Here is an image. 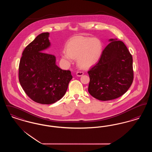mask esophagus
I'll return each mask as SVG.
<instances>
[{
	"label": "esophagus",
	"mask_w": 152,
	"mask_h": 152,
	"mask_svg": "<svg viewBox=\"0 0 152 152\" xmlns=\"http://www.w3.org/2000/svg\"><path fill=\"white\" fill-rule=\"evenodd\" d=\"M84 75V72H83V71H77V72H76V75L77 76H83Z\"/></svg>",
	"instance_id": "obj_1"
}]
</instances>
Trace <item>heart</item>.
Returning a JSON list of instances; mask_svg holds the SVG:
<instances>
[{"instance_id": "b5f03b06", "label": "heart", "mask_w": 152, "mask_h": 152, "mask_svg": "<svg viewBox=\"0 0 152 152\" xmlns=\"http://www.w3.org/2000/svg\"><path fill=\"white\" fill-rule=\"evenodd\" d=\"M62 52V58L68 63L77 58V63L83 68L95 64L100 58L102 45L99 40L89 37L77 36L71 39Z\"/></svg>"}]
</instances>
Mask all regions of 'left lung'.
Masks as SVG:
<instances>
[{
  "label": "left lung",
  "instance_id": "obj_1",
  "mask_svg": "<svg viewBox=\"0 0 152 152\" xmlns=\"http://www.w3.org/2000/svg\"><path fill=\"white\" fill-rule=\"evenodd\" d=\"M109 41L99 62L88 72V92L101 101L121 96L133 80V58L129 51L122 41L113 39Z\"/></svg>",
  "mask_w": 152,
  "mask_h": 152
}]
</instances>
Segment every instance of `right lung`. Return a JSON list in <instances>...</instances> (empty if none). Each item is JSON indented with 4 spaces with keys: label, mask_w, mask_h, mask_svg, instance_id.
<instances>
[{
    "label": "right lung",
    "mask_w": 152,
    "mask_h": 152,
    "mask_svg": "<svg viewBox=\"0 0 152 152\" xmlns=\"http://www.w3.org/2000/svg\"><path fill=\"white\" fill-rule=\"evenodd\" d=\"M48 32L42 33L25 48L19 66V82L33 101L51 104L65 94L72 79L70 71L56 64V57L46 50L50 45Z\"/></svg>",
    "instance_id": "obj_1"
}]
</instances>
